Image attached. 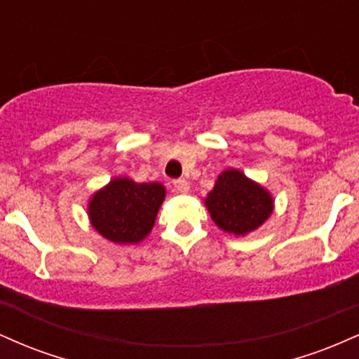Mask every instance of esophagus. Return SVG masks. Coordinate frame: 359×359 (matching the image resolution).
I'll return each mask as SVG.
<instances>
[{"mask_svg": "<svg viewBox=\"0 0 359 359\" xmlns=\"http://www.w3.org/2000/svg\"><path fill=\"white\" fill-rule=\"evenodd\" d=\"M174 187L177 192H187L189 191V182L185 179H175Z\"/></svg>", "mask_w": 359, "mask_h": 359, "instance_id": "obj_1", "label": "esophagus"}]
</instances>
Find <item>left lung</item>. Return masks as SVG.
<instances>
[{
    "mask_svg": "<svg viewBox=\"0 0 359 359\" xmlns=\"http://www.w3.org/2000/svg\"><path fill=\"white\" fill-rule=\"evenodd\" d=\"M212 221L226 233L240 236L269 219L273 209L270 194L240 170H226L205 197Z\"/></svg>",
    "mask_w": 359,
    "mask_h": 359,
    "instance_id": "left-lung-1",
    "label": "left lung"
}]
</instances>
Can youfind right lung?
Returning <instances> with one entry per match:
<instances>
[{
    "mask_svg": "<svg viewBox=\"0 0 359 359\" xmlns=\"http://www.w3.org/2000/svg\"><path fill=\"white\" fill-rule=\"evenodd\" d=\"M165 197L162 184H137L114 179L89 203V217L97 233L114 243H138L154 228Z\"/></svg>",
    "mask_w": 359,
    "mask_h": 359,
    "instance_id": "1",
    "label": "right lung"
}]
</instances>
